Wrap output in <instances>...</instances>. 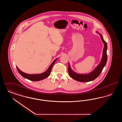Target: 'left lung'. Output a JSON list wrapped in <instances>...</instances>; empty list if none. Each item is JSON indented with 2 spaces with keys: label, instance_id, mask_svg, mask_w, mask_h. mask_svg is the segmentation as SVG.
I'll use <instances>...</instances> for the list:
<instances>
[{
  "label": "left lung",
  "instance_id": "left-lung-1",
  "mask_svg": "<svg viewBox=\"0 0 122 122\" xmlns=\"http://www.w3.org/2000/svg\"><path fill=\"white\" fill-rule=\"evenodd\" d=\"M99 35L100 36L102 41V42L104 43V46L103 50L102 57L100 63L92 72H91L89 74H85V75L78 74L75 72H74L71 69L70 64H69V65H68L69 74L70 76L73 79L77 81L83 82H86L89 81H92L94 80L95 79H96L102 72L107 61V43L103 40L102 35L100 34H99Z\"/></svg>",
  "mask_w": 122,
  "mask_h": 122
}]
</instances>
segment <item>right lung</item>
Instances as JSON below:
<instances>
[{
  "instance_id": "add662e5",
  "label": "right lung",
  "mask_w": 122,
  "mask_h": 122,
  "mask_svg": "<svg viewBox=\"0 0 122 122\" xmlns=\"http://www.w3.org/2000/svg\"><path fill=\"white\" fill-rule=\"evenodd\" d=\"M57 58L55 59L52 63V64L50 65V66H49V67L48 68V69L46 70V71H45V72L41 74H36V75H30L28 74H26L23 72L22 71H21V70L19 69V68L16 66L17 69L18 71L19 72V73L23 77L29 80L30 81H40L41 80H42L45 78H46V77H47L48 76L50 75V73H51V70L52 68V66L55 63V62L56 61Z\"/></svg>"
}]
</instances>
